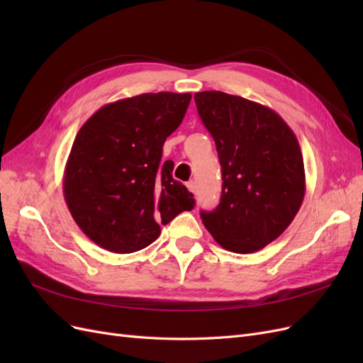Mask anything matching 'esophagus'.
<instances>
[{"label":"esophagus","instance_id":"obj_1","mask_svg":"<svg viewBox=\"0 0 363 363\" xmlns=\"http://www.w3.org/2000/svg\"><path fill=\"white\" fill-rule=\"evenodd\" d=\"M186 188H188L192 194H195L196 192V183L195 182H188V183H186Z\"/></svg>","mask_w":363,"mask_h":363}]
</instances>
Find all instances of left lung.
I'll list each match as a JSON object with an SVG mask.
<instances>
[{
    "label": "left lung",
    "instance_id": "obj_1",
    "mask_svg": "<svg viewBox=\"0 0 363 363\" xmlns=\"http://www.w3.org/2000/svg\"><path fill=\"white\" fill-rule=\"evenodd\" d=\"M223 174L221 201L201 212L223 248L252 252L277 239L300 211L306 175L298 140L272 108L219 91L194 95Z\"/></svg>",
    "mask_w": 363,
    "mask_h": 363
}]
</instances>
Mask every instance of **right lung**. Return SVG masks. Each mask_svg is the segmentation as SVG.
<instances>
[{"label":"right lung","instance_id":"add662e5","mask_svg":"<svg viewBox=\"0 0 363 363\" xmlns=\"http://www.w3.org/2000/svg\"><path fill=\"white\" fill-rule=\"evenodd\" d=\"M191 94H140L103 106L79 130L63 174L74 221L101 248L127 255L148 247L160 224L195 200L172 179L162 147L184 118Z\"/></svg>","mask_w":363,"mask_h":363}]
</instances>
